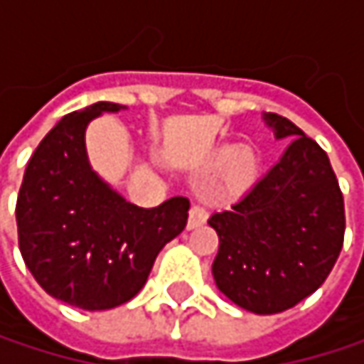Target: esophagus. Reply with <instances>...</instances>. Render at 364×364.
<instances>
[{
    "label": "esophagus",
    "instance_id": "34e87169",
    "mask_svg": "<svg viewBox=\"0 0 364 364\" xmlns=\"http://www.w3.org/2000/svg\"><path fill=\"white\" fill-rule=\"evenodd\" d=\"M206 219H208V213H206V208H204V206H200V204H193V206L189 208L187 228H189V230H193V228H200L202 223H206Z\"/></svg>",
    "mask_w": 364,
    "mask_h": 364
}]
</instances>
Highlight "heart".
Wrapping results in <instances>:
<instances>
[{
	"label": "heart",
	"instance_id": "1",
	"mask_svg": "<svg viewBox=\"0 0 364 364\" xmlns=\"http://www.w3.org/2000/svg\"><path fill=\"white\" fill-rule=\"evenodd\" d=\"M210 168H223V189L230 193H242L253 187L261 164L251 149H240V145H221L208 160Z\"/></svg>",
	"mask_w": 364,
	"mask_h": 364
}]
</instances>
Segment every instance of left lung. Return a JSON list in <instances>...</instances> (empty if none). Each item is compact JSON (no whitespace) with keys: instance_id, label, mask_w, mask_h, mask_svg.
Returning a JSON list of instances; mask_svg holds the SVG:
<instances>
[{"instance_id":"obj_1","label":"left lung","mask_w":364,"mask_h":364,"mask_svg":"<svg viewBox=\"0 0 364 364\" xmlns=\"http://www.w3.org/2000/svg\"><path fill=\"white\" fill-rule=\"evenodd\" d=\"M282 158L208 225L219 236L213 276L219 291L255 314H278L310 297L343 247V196L325 149L291 119L265 113Z\"/></svg>"}]
</instances>
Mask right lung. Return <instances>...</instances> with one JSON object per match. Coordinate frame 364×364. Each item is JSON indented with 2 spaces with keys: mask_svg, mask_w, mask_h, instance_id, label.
Returning a JSON list of instances; mask_svg holds the SVG:
<instances>
[{
  "mask_svg": "<svg viewBox=\"0 0 364 364\" xmlns=\"http://www.w3.org/2000/svg\"><path fill=\"white\" fill-rule=\"evenodd\" d=\"M126 109L95 103L67 113L37 145L16 200L21 255L39 287L82 310H111L147 282L158 253L187 225L189 200L126 202L88 164L86 126Z\"/></svg>",
  "mask_w": 364,
  "mask_h": 364,
  "instance_id": "obj_1",
  "label": "right lung"
}]
</instances>
